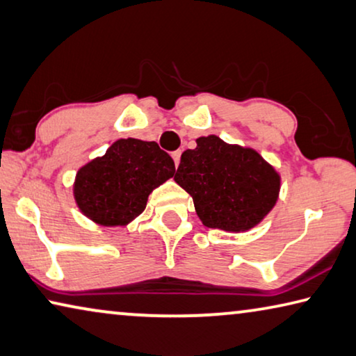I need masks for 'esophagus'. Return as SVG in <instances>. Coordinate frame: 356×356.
<instances>
[{"label":"esophagus","instance_id":"obj_1","mask_svg":"<svg viewBox=\"0 0 356 356\" xmlns=\"http://www.w3.org/2000/svg\"><path fill=\"white\" fill-rule=\"evenodd\" d=\"M180 155H182V152H180V150L172 152V160H174V165H176V168L179 166V163H180Z\"/></svg>","mask_w":356,"mask_h":356}]
</instances>
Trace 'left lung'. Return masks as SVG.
<instances>
[{
	"mask_svg": "<svg viewBox=\"0 0 356 356\" xmlns=\"http://www.w3.org/2000/svg\"><path fill=\"white\" fill-rule=\"evenodd\" d=\"M174 180L193 198L202 225L231 233L257 227L275 206L280 176L257 150L216 134L180 156Z\"/></svg>",
	"mask_w": 356,
	"mask_h": 356,
	"instance_id": "left-lung-1",
	"label": "left lung"
}]
</instances>
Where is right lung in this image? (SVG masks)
Returning a JSON list of instances; mask_svg holds the SVG:
<instances>
[{
	"mask_svg": "<svg viewBox=\"0 0 356 356\" xmlns=\"http://www.w3.org/2000/svg\"><path fill=\"white\" fill-rule=\"evenodd\" d=\"M176 172L158 144L118 139L76 174L74 200L83 216L103 227H125L144 212L149 195Z\"/></svg>",
	"mask_w": 356,
	"mask_h": 356,
	"instance_id": "1",
	"label": "right lung"
}]
</instances>
